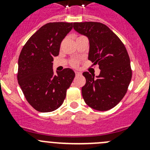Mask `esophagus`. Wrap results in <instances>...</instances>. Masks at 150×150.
I'll use <instances>...</instances> for the list:
<instances>
[{"label": "esophagus", "instance_id": "34e87169", "mask_svg": "<svg viewBox=\"0 0 150 150\" xmlns=\"http://www.w3.org/2000/svg\"><path fill=\"white\" fill-rule=\"evenodd\" d=\"M75 74H76V76H79V75H81V73L78 72V71H75Z\"/></svg>", "mask_w": 150, "mask_h": 150}]
</instances>
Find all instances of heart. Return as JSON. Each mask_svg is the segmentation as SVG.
I'll use <instances>...</instances> for the list:
<instances>
[{
    "label": "heart",
    "instance_id": "1",
    "mask_svg": "<svg viewBox=\"0 0 150 150\" xmlns=\"http://www.w3.org/2000/svg\"><path fill=\"white\" fill-rule=\"evenodd\" d=\"M79 60H77V59H74V60H72L71 62V65L73 66V67H76V66L79 64Z\"/></svg>",
    "mask_w": 150,
    "mask_h": 150
}]
</instances>
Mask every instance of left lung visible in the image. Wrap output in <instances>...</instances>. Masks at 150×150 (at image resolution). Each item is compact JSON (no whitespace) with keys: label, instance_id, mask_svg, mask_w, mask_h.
<instances>
[{"label":"left lung","instance_id":"1","mask_svg":"<svg viewBox=\"0 0 150 150\" xmlns=\"http://www.w3.org/2000/svg\"><path fill=\"white\" fill-rule=\"evenodd\" d=\"M74 30L89 40L88 60L98 64L99 76L84 72L82 95L86 104L100 111L112 109L126 94L132 76L126 48L116 34L100 22H74Z\"/></svg>","mask_w":150,"mask_h":150}]
</instances>
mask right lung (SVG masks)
<instances>
[{"mask_svg": "<svg viewBox=\"0 0 150 150\" xmlns=\"http://www.w3.org/2000/svg\"><path fill=\"white\" fill-rule=\"evenodd\" d=\"M73 23L50 22L40 28L23 46L18 62V83L26 100L41 112L57 110L65 99L75 74L64 68L54 74L52 62Z\"/></svg>", "mask_w": 150, "mask_h": 150, "instance_id": "add662e5", "label": "right lung"}]
</instances>
